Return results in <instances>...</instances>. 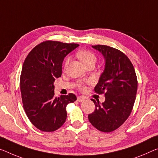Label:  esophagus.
Listing matches in <instances>:
<instances>
[{
  "instance_id": "obj_1",
  "label": "esophagus",
  "mask_w": 158,
  "mask_h": 158,
  "mask_svg": "<svg viewBox=\"0 0 158 158\" xmlns=\"http://www.w3.org/2000/svg\"><path fill=\"white\" fill-rule=\"evenodd\" d=\"M77 100L79 102H81L85 100V98H84V97H82V96H78L77 98Z\"/></svg>"
}]
</instances>
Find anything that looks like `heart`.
<instances>
[{
  "label": "heart",
  "mask_w": 158,
  "mask_h": 158,
  "mask_svg": "<svg viewBox=\"0 0 158 158\" xmlns=\"http://www.w3.org/2000/svg\"><path fill=\"white\" fill-rule=\"evenodd\" d=\"M77 56L85 65H87L89 64H93V63L94 64L97 60L95 55H94L93 52H90V51L86 49L79 51V52L77 53ZM69 58H66L64 61V68H66L68 64H69ZM77 87H78L81 90H85L86 88L85 84L82 82H80L79 83L77 84Z\"/></svg>",
  "instance_id": "obj_1"
}]
</instances>
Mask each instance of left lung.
<instances>
[{
    "label": "left lung",
    "instance_id": "left-lung-1",
    "mask_svg": "<svg viewBox=\"0 0 158 158\" xmlns=\"http://www.w3.org/2000/svg\"><path fill=\"white\" fill-rule=\"evenodd\" d=\"M105 59V69L94 90L104 94L102 104L93 101L95 109L88 115L91 124L102 132L109 133L120 127L130 116L135 100L138 81L134 67L125 54L106 45H94Z\"/></svg>",
    "mask_w": 158,
    "mask_h": 158
}]
</instances>
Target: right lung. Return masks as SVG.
<instances>
[{"label": "right lung", "mask_w": 158, "mask_h": 158, "mask_svg": "<svg viewBox=\"0 0 158 158\" xmlns=\"http://www.w3.org/2000/svg\"><path fill=\"white\" fill-rule=\"evenodd\" d=\"M78 46L44 41L34 47L24 61L20 81L23 108L31 123L42 131H54L63 126L67 104L77 99L73 93L55 97L54 82L61 76L64 58Z\"/></svg>", "instance_id": "add662e5"}]
</instances>
